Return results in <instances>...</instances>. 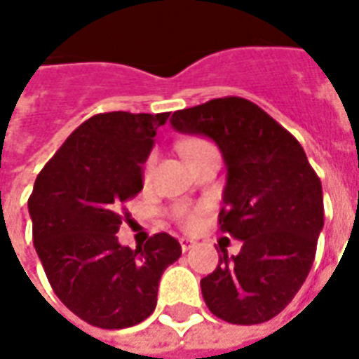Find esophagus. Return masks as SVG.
Returning <instances> with one entry per match:
<instances>
[{
    "label": "esophagus",
    "mask_w": 359,
    "mask_h": 359,
    "mask_svg": "<svg viewBox=\"0 0 359 359\" xmlns=\"http://www.w3.org/2000/svg\"><path fill=\"white\" fill-rule=\"evenodd\" d=\"M194 243H196V241L188 240V238H182V240H180V247H182V251H190V249L194 247Z\"/></svg>",
    "instance_id": "obj_1"
}]
</instances>
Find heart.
I'll list each match as a JSON object with an SVG mask.
<instances>
[{
  "label": "heart",
  "mask_w": 359,
  "mask_h": 359,
  "mask_svg": "<svg viewBox=\"0 0 359 359\" xmlns=\"http://www.w3.org/2000/svg\"><path fill=\"white\" fill-rule=\"evenodd\" d=\"M205 144V142H201V140H194V142H184V144L180 146V150H182V154L187 156L188 152H192L194 148H198V146ZM152 171H154V156L152 158H148V161H146L144 165V171H142V179L148 182L150 180V177H152ZM201 222V215L196 213V211H192V213H184L182 215V224L187 228H198V224Z\"/></svg>",
  "instance_id": "heart-1"
}]
</instances>
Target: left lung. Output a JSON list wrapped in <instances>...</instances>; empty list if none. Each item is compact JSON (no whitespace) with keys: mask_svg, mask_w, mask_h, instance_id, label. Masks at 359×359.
Returning a JSON list of instances; mask_svg holds the SVG:
<instances>
[{"mask_svg":"<svg viewBox=\"0 0 359 359\" xmlns=\"http://www.w3.org/2000/svg\"><path fill=\"white\" fill-rule=\"evenodd\" d=\"M180 133L203 135L226 165L222 232L241 240L201 280V294L217 318L255 325L272 320L306 280L323 228V194L299 140L262 108L241 97L213 98L172 114Z\"/></svg>","mask_w":359,"mask_h":359,"instance_id":"left-lung-1","label":"left lung"}]
</instances>
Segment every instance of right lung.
<instances>
[{"label":"right lung","mask_w":359,"mask_h":359,"mask_svg":"<svg viewBox=\"0 0 359 359\" xmlns=\"http://www.w3.org/2000/svg\"><path fill=\"white\" fill-rule=\"evenodd\" d=\"M169 112L97 114L72 133L34 182L32 236L53 291L100 329L137 325L152 314L161 274L182 253L165 232L121 247L126 203L142 190V163Z\"/></svg>","instance_id":"right-lung-1"}]
</instances>
